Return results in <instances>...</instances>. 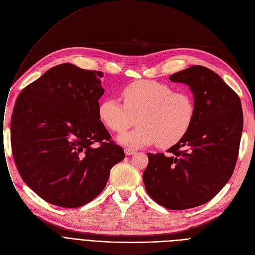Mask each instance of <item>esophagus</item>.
Instances as JSON below:
<instances>
[{
	"label": "esophagus",
	"mask_w": 255,
	"mask_h": 255,
	"mask_svg": "<svg viewBox=\"0 0 255 255\" xmlns=\"http://www.w3.org/2000/svg\"><path fill=\"white\" fill-rule=\"evenodd\" d=\"M125 153H126V155H132V154L136 153V151H134L133 149H130V148H126V149H125Z\"/></svg>",
	"instance_id": "obj_1"
}]
</instances>
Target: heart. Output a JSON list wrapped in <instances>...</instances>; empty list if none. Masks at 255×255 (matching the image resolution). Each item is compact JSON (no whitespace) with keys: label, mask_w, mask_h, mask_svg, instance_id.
Instances as JSON below:
<instances>
[{"label":"heart","mask_w":255,"mask_h":255,"mask_svg":"<svg viewBox=\"0 0 255 255\" xmlns=\"http://www.w3.org/2000/svg\"><path fill=\"white\" fill-rule=\"evenodd\" d=\"M124 104L107 97L98 106L101 123L113 132H123L134 124L138 127L118 137L129 147L156 143L169 148L180 142L189 130L196 103L188 92H173V88L154 80L134 81L122 91Z\"/></svg>","instance_id":"1"}]
</instances>
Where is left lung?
I'll return each instance as SVG.
<instances>
[{
	"label": "left lung",
	"instance_id": "obj_1",
	"mask_svg": "<svg viewBox=\"0 0 255 255\" xmlns=\"http://www.w3.org/2000/svg\"><path fill=\"white\" fill-rule=\"evenodd\" d=\"M169 79L189 86L196 116L168 155L147 153L143 181L158 205L185 210L212 200L230 180L239 154L243 111L239 96L206 67L191 66Z\"/></svg>",
	"mask_w": 255,
	"mask_h": 255
}]
</instances>
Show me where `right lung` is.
<instances>
[{"label": "right lung", "mask_w": 255, "mask_h": 255, "mask_svg": "<svg viewBox=\"0 0 255 255\" xmlns=\"http://www.w3.org/2000/svg\"><path fill=\"white\" fill-rule=\"evenodd\" d=\"M103 75L57 65L24 87L15 103L14 161L25 184L47 203L77 208L93 201L126 156L98 115Z\"/></svg>", "instance_id": "add662e5"}]
</instances>
